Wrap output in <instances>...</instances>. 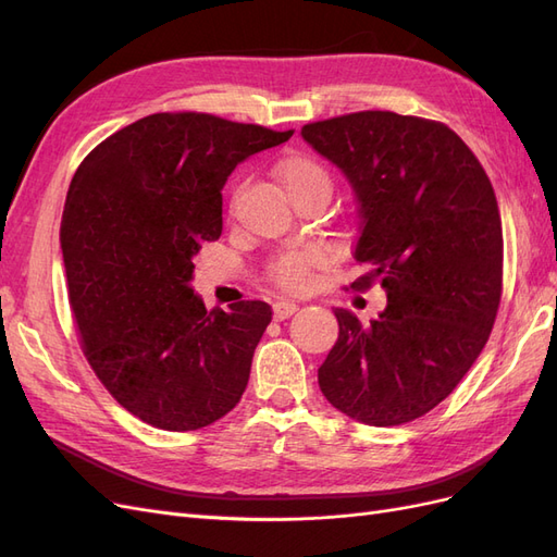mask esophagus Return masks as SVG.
<instances>
[{"label": "esophagus", "mask_w": 557, "mask_h": 557, "mask_svg": "<svg viewBox=\"0 0 557 557\" xmlns=\"http://www.w3.org/2000/svg\"><path fill=\"white\" fill-rule=\"evenodd\" d=\"M295 311H297V305H295V301H285V299L274 301V318H276V320L290 318Z\"/></svg>", "instance_id": "1"}]
</instances>
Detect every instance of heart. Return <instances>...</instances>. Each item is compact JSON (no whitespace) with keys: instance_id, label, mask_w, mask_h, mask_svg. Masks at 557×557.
I'll return each instance as SVG.
<instances>
[{"instance_id":"obj_1","label":"heart","mask_w":557,"mask_h":557,"mask_svg":"<svg viewBox=\"0 0 557 557\" xmlns=\"http://www.w3.org/2000/svg\"><path fill=\"white\" fill-rule=\"evenodd\" d=\"M276 176L293 201L309 193H327L332 190V174L327 166L309 153H290L278 160ZM244 195V185H237L230 199V211L234 213ZM325 252L320 248L293 250L276 258L267 269V276L278 288L288 293H301L309 285L315 269L323 267Z\"/></svg>"}]
</instances>
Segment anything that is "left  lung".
Listing matches in <instances>:
<instances>
[{
  "label": "left lung",
  "mask_w": 557,
  "mask_h": 557,
  "mask_svg": "<svg viewBox=\"0 0 557 557\" xmlns=\"http://www.w3.org/2000/svg\"><path fill=\"white\" fill-rule=\"evenodd\" d=\"M360 205L352 258L387 307L369 323L334 309L339 339L318 369L332 407L367 425L411 423L476 362L502 299L504 239L493 183L448 125L358 111L301 127Z\"/></svg>",
  "instance_id": "obj_1"
}]
</instances>
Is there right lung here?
<instances>
[{
  "label": "right lung",
  "mask_w": 557,
  "mask_h": 557,
  "mask_svg": "<svg viewBox=\"0 0 557 557\" xmlns=\"http://www.w3.org/2000/svg\"><path fill=\"white\" fill-rule=\"evenodd\" d=\"M295 129L197 111L153 113L78 164L60 225L66 295L92 372L144 423L188 432L242 399L272 307L207 311L193 258L223 232V185Z\"/></svg>",
  "instance_id": "1"
}]
</instances>
